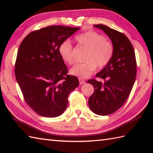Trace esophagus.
<instances>
[{"mask_svg": "<svg viewBox=\"0 0 153 153\" xmlns=\"http://www.w3.org/2000/svg\"><path fill=\"white\" fill-rule=\"evenodd\" d=\"M79 83L81 84V85H83V84L85 83V81L82 78H79Z\"/></svg>", "mask_w": 153, "mask_h": 153, "instance_id": "esophagus-1", "label": "esophagus"}]
</instances>
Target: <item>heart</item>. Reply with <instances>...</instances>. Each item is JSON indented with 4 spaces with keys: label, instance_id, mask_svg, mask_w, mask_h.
Segmentation results:
<instances>
[{
    "label": "heart",
    "instance_id": "b5f03b06",
    "mask_svg": "<svg viewBox=\"0 0 153 153\" xmlns=\"http://www.w3.org/2000/svg\"><path fill=\"white\" fill-rule=\"evenodd\" d=\"M75 41L79 46L87 49L83 60L85 62L76 64L70 70V73L79 78H87L97 69H102L111 61L114 48L110 41L103 35L94 31H87L75 37ZM59 54L65 62H74L73 46L70 41L62 42L58 47Z\"/></svg>",
    "mask_w": 153,
    "mask_h": 153
}]
</instances>
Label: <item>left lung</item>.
I'll return each mask as SVG.
<instances>
[{"mask_svg": "<svg viewBox=\"0 0 153 153\" xmlns=\"http://www.w3.org/2000/svg\"><path fill=\"white\" fill-rule=\"evenodd\" d=\"M94 26L103 30L114 48L111 61L96 75L105 82L87 81L95 89L89 99L90 109L97 114L106 116L121 108L128 99L135 83L137 62L134 47L124 34L105 25Z\"/></svg>", "mask_w": 153, "mask_h": 153, "instance_id": "left-lung-1", "label": "left lung"}]
</instances>
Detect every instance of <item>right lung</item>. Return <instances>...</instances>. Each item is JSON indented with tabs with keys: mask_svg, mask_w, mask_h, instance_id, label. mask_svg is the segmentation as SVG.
I'll return each mask as SVG.
<instances>
[{
	"mask_svg": "<svg viewBox=\"0 0 153 153\" xmlns=\"http://www.w3.org/2000/svg\"><path fill=\"white\" fill-rule=\"evenodd\" d=\"M79 27L51 25L29 33L15 62V76L28 106L44 117L54 118L66 110L68 96L79 85L58 52L62 42Z\"/></svg>",
	"mask_w": 153,
	"mask_h": 153,
	"instance_id": "add662e5",
	"label": "right lung"
}]
</instances>
